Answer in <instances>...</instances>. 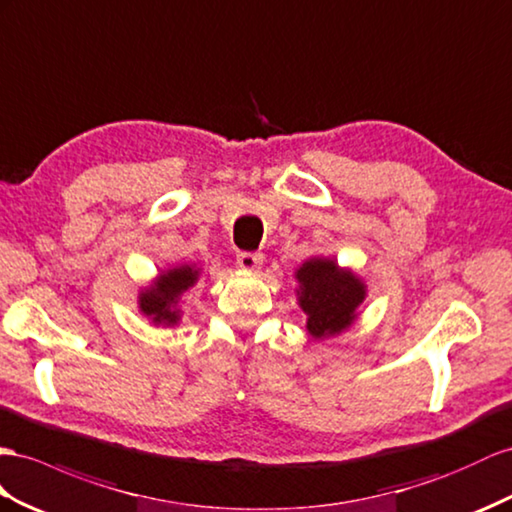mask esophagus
Segmentation results:
<instances>
[{
    "mask_svg": "<svg viewBox=\"0 0 512 512\" xmlns=\"http://www.w3.org/2000/svg\"><path fill=\"white\" fill-rule=\"evenodd\" d=\"M261 259H264V255L261 253L242 251V253H238V266L244 270H255L261 264Z\"/></svg>",
    "mask_w": 512,
    "mask_h": 512,
    "instance_id": "esophagus-1",
    "label": "esophagus"
}]
</instances>
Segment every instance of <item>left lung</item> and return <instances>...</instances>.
Wrapping results in <instances>:
<instances>
[{
	"label": "left lung",
	"mask_w": 512,
	"mask_h": 512,
	"mask_svg": "<svg viewBox=\"0 0 512 512\" xmlns=\"http://www.w3.org/2000/svg\"><path fill=\"white\" fill-rule=\"evenodd\" d=\"M296 279L300 281V307L307 313V329L313 337L348 329L365 296L355 274L339 270L329 259H309L296 272Z\"/></svg>",
	"instance_id": "1"
}]
</instances>
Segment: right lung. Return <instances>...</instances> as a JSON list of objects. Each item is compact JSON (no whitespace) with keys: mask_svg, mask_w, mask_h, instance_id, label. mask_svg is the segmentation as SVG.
<instances>
[{"mask_svg":"<svg viewBox=\"0 0 512 512\" xmlns=\"http://www.w3.org/2000/svg\"><path fill=\"white\" fill-rule=\"evenodd\" d=\"M194 281H196V270L188 266L175 268L162 274L149 292H142L140 296L142 313L157 324H175L177 311H173L170 307L175 305V300L181 292H186L190 285H194Z\"/></svg>","mask_w":512,"mask_h":512,"instance_id":"obj_1","label":"right lung"}]
</instances>
